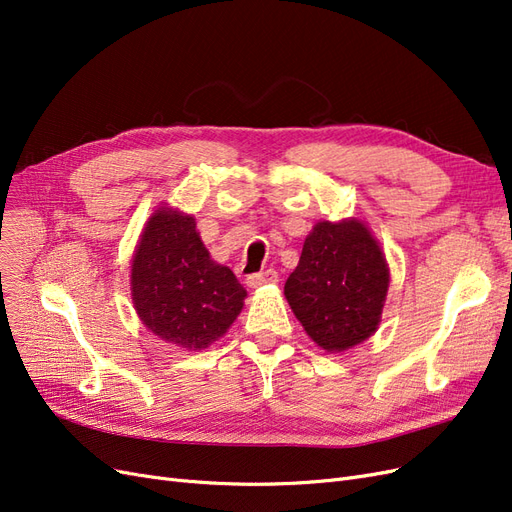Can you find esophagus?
I'll return each mask as SVG.
<instances>
[{"label": "esophagus", "instance_id": "esophagus-1", "mask_svg": "<svg viewBox=\"0 0 512 512\" xmlns=\"http://www.w3.org/2000/svg\"><path fill=\"white\" fill-rule=\"evenodd\" d=\"M275 282H277V271H273V269L254 273V275H250V277H247V280H245V284L250 286V288H260V286L275 284Z\"/></svg>", "mask_w": 512, "mask_h": 512}]
</instances>
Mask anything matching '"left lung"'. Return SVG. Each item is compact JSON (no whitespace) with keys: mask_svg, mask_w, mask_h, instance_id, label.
<instances>
[{"mask_svg":"<svg viewBox=\"0 0 512 512\" xmlns=\"http://www.w3.org/2000/svg\"><path fill=\"white\" fill-rule=\"evenodd\" d=\"M389 262L365 222H316L284 286L290 309L324 352H346L380 327Z\"/></svg>","mask_w":512,"mask_h":512,"instance_id":"left-lung-1","label":"left lung"}]
</instances>
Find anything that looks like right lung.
<instances>
[{
	"mask_svg": "<svg viewBox=\"0 0 512 512\" xmlns=\"http://www.w3.org/2000/svg\"><path fill=\"white\" fill-rule=\"evenodd\" d=\"M130 290L145 327L188 352L218 342L247 297L235 273L211 258L194 215L168 205L153 211L141 232Z\"/></svg>",
	"mask_w": 512,
	"mask_h": 512,
	"instance_id": "right-lung-1",
	"label": "right lung"
}]
</instances>
